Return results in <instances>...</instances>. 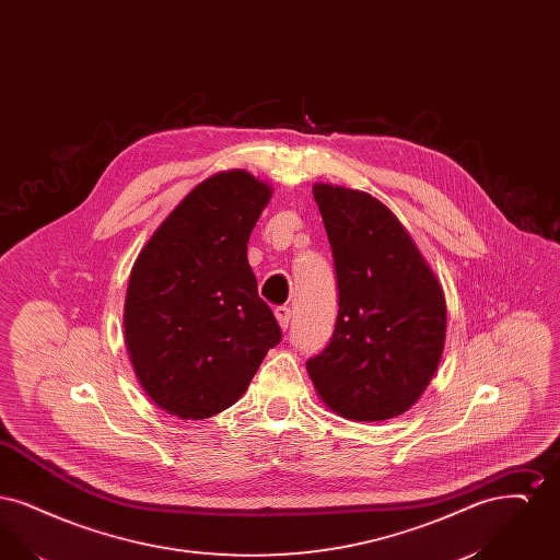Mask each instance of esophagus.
<instances>
[{"label": "esophagus", "mask_w": 560, "mask_h": 560, "mask_svg": "<svg viewBox=\"0 0 560 560\" xmlns=\"http://www.w3.org/2000/svg\"><path fill=\"white\" fill-rule=\"evenodd\" d=\"M275 317H277L279 325H281L283 329H288V327H290V320H292V308H288V306H277V308H275Z\"/></svg>", "instance_id": "obj_1"}]
</instances>
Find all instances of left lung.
Here are the masks:
<instances>
[{"label": "left lung", "mask_w": 560, "mask_h": 560, "mask_svg": "<svg viewBox=\"0 0 560 560\" xmlns=\"http://www.w3.org/2000/svg\"><path fill=\"white\" fill-rule=\"evenodd\" d=\"M313 195L331 245L338 319L306 370L342 418H397L427 390L443 354L441 283L382 201L331 185H315Z\"/></svg>", "instance_id": "left-lung-1"}]
</instances>
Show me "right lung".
Here are the masks:
<instances>
[{
    "instance_id": "add662e5",
    "label": "right lung",
    "mask_w": 560,
    "mask_h": 560,
    "mask_svg": "<svg viewBox=\"0 0 560 560\" xmlns=\"http://www.w3.org/2000/svg\"><path fill=\"white\" fill-rule=\"evenodd\" d=\"M270 187L243 170L192 188L144 245L126 298V345L147 395L203 420L241 399L281 327L247 262Z\"/></svg>"
}]
</instances>
